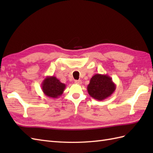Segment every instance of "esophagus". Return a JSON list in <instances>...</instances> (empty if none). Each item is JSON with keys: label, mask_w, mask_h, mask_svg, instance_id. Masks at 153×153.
<instances>
[{"label": "esophagus", "mask_w": 153, "mask_h": 153, "mask_svg": "<svg viewBox=\"0 0 153 153\" xmlns=\"http://www.w3.org/2000/svg\"><path fill=\"white\" fill-rule=\"evenodd\" d=\"M74 83L76 84H78V85H81L82 83V82L81 80H76L74 82Z\"/></svg>", "instance_id": "obj_1"}]
</instances>
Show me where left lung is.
Returning <instances> with one entry per match:
<instances>
[{
	"label": "left lung",
	"instance_id": "1",
	"mask_svg": "<svg viewBox=\"0 0 153 153\" xmlns=\"http://www.w3.org/2000/svg\"><path fill=\"white\" fill-rule=\"evenodd\" d=\"M116 87V84L108 75L97 74L91 78L87 89L89 95L93 99L103 100L111 96Z\"/></svg>",
	"mask_w": 153,
	"mask_h": 153
}]
</instances>
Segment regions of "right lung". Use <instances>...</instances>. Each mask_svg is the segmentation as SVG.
Listing matches in <instances>:
<instances>
[{"mask_svg": "<svg viewBox=\"0 0 153 153\" xmlns=\"http://www.w3.org/2000/svg\"><path fill=\"white\" fill-rule=\"evenodd\" d=\"M65 88L66 85L53 76H47L41 83V89L45 95L53 99H58L62 95Z\"/></svg>", "mask_w": 153, "mask_h": 153, "instance_id": "1", "label": "right lung"}]
</instances>
